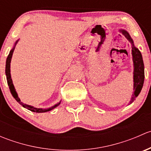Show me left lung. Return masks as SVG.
<instances>
[{"mask_svg":"<svg viewBox=\"0 0 151 151\" xmlns=\"http://www.w3.org/2000/svg\"><path fill=\"white\" fill-rule=\"evenodd\" d=\"M121 32L126 36V39L131 42L132 47V56H133V61H134V92L132 95V99L130 101L131 103L133 102L138 95L140 93L142 88L143 83H144L145 80V70H144V63H143L142 56L139 50L134 45L133 40L130 37L128 32H126L124 30H121Z\"/></svg>","mask_w":151,"mask_h":151,"instance_id":"8db88e82","label":"left lung"}]
</instances>
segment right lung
<instances>
[{"label":"right lung","instance_id":"add662e5","mask_svg":"<svg viewBox=\"0 0 151 151\" xmlns=\"http://www.w3.org/2000/svg\"><path fill=\"white\" fill-rule=\"evenodd\" d=\"M18 40L16 42H15V45H14V47H13V49H12V50L9 52V54L8 57H7L6 58V80H7V83H8V85L9 87V90L11 91V93H12V95L13 96L14 98L16 99V101H17L19 104H20L22 105L23 107L26 108V109H29V110L32 111V112H48V111H50L51 109H54L55 107H56L57 106H58L59 104H60V103H58V104H55V106H52V107L49 108V109H38V108H34L33 106H30V105H28V104H24L23 103L21 102L20 99H19V97H18L17 96V93L16 91H15L14 89V85L13 83H12V78H11V74H10V63H11V59H12V54H13L14 52V48H15V45H16V44L17 43Z\"/></svg>","mask_w":151,"mask_h":151}]
</instances>
